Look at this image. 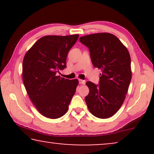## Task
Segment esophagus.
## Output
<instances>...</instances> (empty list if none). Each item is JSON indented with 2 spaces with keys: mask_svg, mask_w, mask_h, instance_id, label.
Returning a JSON list of instances; mask_svg holds the SVG:
<instances>
[{
  "mask_svg": "<svg viewBox=\"0 0 154 154\" xmlns=\"http://www.w3.org/2000/svg\"><path fill=\"white\" fill-rule=\"evenodd\" d=\"M79 83L82 84V85H84L85 83V81L84 80H79Z\"/></svg>",
  "mask_w": 154,
  "mask_h": 154,
  "instance_id": "34e87169",
  "label": "esophagus"
}]
</instances>
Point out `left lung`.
<instances>
[{
    "label": "left lung",
    "mask_w": 154,
    "mask_h": 154,
    "mask_svg": "<svg viewBox=\"0 0 154 154\" xmlns=\"http://www.w3.org/2000/svg\"><path fill=\"white\" fill-rule=\"evenodd\" d=\"M88 48L94 67L102 70L99 84L88 81L89 94L85 100L94 116L108 119L119 110L132 79L129 52L116 35L99 33L81 37Z\"/></svg>",
    "instance_id": "8db88e82"
}]
</instances>
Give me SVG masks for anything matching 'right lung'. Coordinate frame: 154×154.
<instances>
[{
  "label": "right lung",
  "mask_w": 154,
  "mask_h": 154,
  "mask_svg": "<svg viewBox=\"0 0 154 154\" xmlns=\"http://www.w3.org/2000/svg\"><path fill=\"white\" fill-rule=\"evenodd\" d=\"M79 35H46L35 42L22 64L24 87L31 102L44 116L55 119L67 112L79 83L57 75L66 67V57Z\"/></svg>",
  "instance_id": "1"
}]
</instances>
